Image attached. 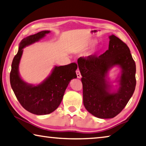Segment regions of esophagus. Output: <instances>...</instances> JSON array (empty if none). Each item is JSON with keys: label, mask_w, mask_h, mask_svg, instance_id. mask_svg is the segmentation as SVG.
<instances>
[{"label": "esophagus", "mask_w": 146, "mask_h": 146, "mask_svg": "<svg viewBox=\"0 0 146 146\" xmlns=\"http://www.w3.org/2000/svg\"><path fill=\"white\" fill-rule=\"evenodd\" d=\"M76 74H77V77H78V78H79V79H80L81 78V73H80V71H79V69H78L76 70Z\"/></svg>", "instance_id": "esophagus-1"}]
</instances>
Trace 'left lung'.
<instances>
[{
	"label": "left lung",
	"instance_id": "obj_1",
	"mask_svg": "<svg viewBox=\"0 0 146 146\" xmlns=\"http://www.w3.org/2000/svg\"><path fill=\"white\" fill-rule=\"evenodd\" d=\"M109 37V49L102 55L81 57L78 60L82 77L84 107L101 119L112 118L120 113L136 86V65L130 49L114 35ZM115 66L121 69L116 89L113 88L108 78V71Z\"/></svg>",
	"mask_w": 146,
	"mask_h": 146
}]
</instances>
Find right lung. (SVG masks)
Listing matches in <instances>:
<instances>
[{"label": "right lung", "mask_w": 146, "mask_h": 146, "mask_svg": "<svg viewBox=\"0 0 146 146\" xmlns=\"http://www.w3.org/2000/svg\"><path fill=\"white\" fill-rule=\"evenodd\" d=\"M49 32L44 30L22 39L18 53L13 58L10 73L11 86L19 102L27 111L36 115L48 114L55 111L71 79L77 78L78 65L75 63L54 66L51 74L37 85L27 83L21 78L19 65L23 48L39 41Z\"/></svg>", "instance_id": "add662e5"}]
</instances>
